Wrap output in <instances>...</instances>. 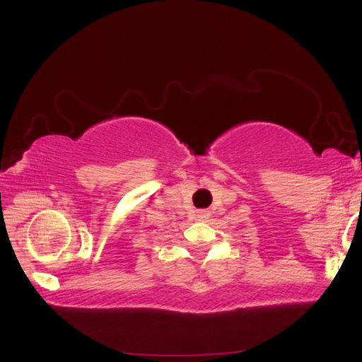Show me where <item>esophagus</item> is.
Instances as JSON below:
<instances>
[{
    "label": "esophagus",
    "mask_w": 362,
    "mask_h": 362,
    "mask_svg": "<svg viewBox=\"0 0 362 362\" xmlns=\"http://www.w3.org/2000/svg\"><path fill=\"white\" fill-rule=\"evenodd\" d=\"M208 216H210V213H208L206 210H200V211L197 213V218H199L200 221H204V219H208Z\"/></svg>",
    "instance_id": "esophagus-1"
}]
</instances>
